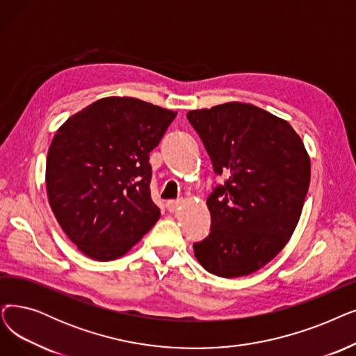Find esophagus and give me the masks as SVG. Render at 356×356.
Masks as SVG:
<instances>
[{"mask_svg":"<svg viewBox=\"0 0 356 356\" xmlns=\"http://www.w3.org/2000/svg\"><path fill=\"white\" fill-rule=\"evenodd\" d=\"M180 205H181L180 200H168V202L165 204V207H167V209H168L170 212H176Z\"/></svg>","mask_w":356,"mask_h":356,"instance_id":"34e87169","label":"esophagus"}]
</instances>
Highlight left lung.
<instances>
[{
  "label": "left lung",
  "mask_w": 356,
  "mask_h": 356,
  "mask_svg": "<svg viewBox=\"0 0 356 356\" xmlns=\"http://www.w3.org/2000/svg\"><path fill=\"white\" fill-rule=\"evenodd\" d=\"M216 175L227 176L207 200L211 233L195 257L221 277L250 275L289 241L310 186L312 164L285 119L257 106L229 102L191 111Z\"/></svg>",
  "instance_id": "1"
}]
</instances>
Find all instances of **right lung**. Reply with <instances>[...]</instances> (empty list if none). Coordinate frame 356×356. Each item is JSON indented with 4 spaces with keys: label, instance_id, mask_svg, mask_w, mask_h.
Masks as SVG:
<instances>
[{
    "label": "right lung",
    "instance_id": "1",
    "mask_svg": "<svg viewBox=\"0 0 356 356\" xmlns=\"http://www.w3.org/2000/svg\"><path fill=\"white\" fill-rule=\"evenodd\" d=\"M176 115L113 96L84 107L56 131L46 192L60 228L86 256L119 259L159 221L148 160Z\"/></svg>",
    "mask_w": 356,
    "mask_h": 356
}]
</instances>
